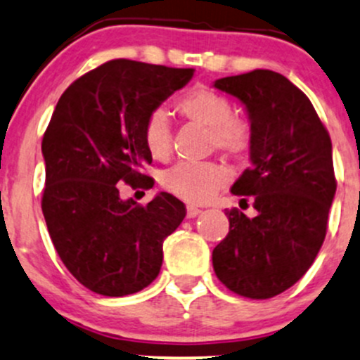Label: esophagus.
Wrapping results in <instances>:
<instances>
[{
    "label": "esophagus",
    "mask_w": 360,
    "mask_h": 360,
    "mask_svg": "<svg viewBox=\"0 0 360 360\" xmlns=\"http://www.w3.org/2000/svg\"><path fill=\"white\" fill-rule=\"evenodd\" d=\"M200 212H202V210L198 209V207H193V205H188V209H186V216L190 217V219H191V217H197Z\"/></svg>",
    "instance_id": "34e87169"
}]
</instances>
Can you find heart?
Returning a JSON list of instances; mask_svg holds the SVG:
<instances>
[{"instance_id": "obj_1", "label": "heart", "mask_w": 360, "mask_h": 360, "mask_svg": "<svg viewBox=\"0 0 360 360\" xmlns=\"http://www.w3.org/2000/svg\"><path fill=\"white\" fill-rule=\"evenodd\" d=\"M176 110L190 122L209 129L210 148L240 158L250 150L252 129L248 120L233 115L230 99L207 86H193L176 101ZM144 146L155 160H167L172 150V132L167 115L157 110L143 129ZM228 176L216 163H177L162 174V186L190 203H205L224 186Z\"/></svg>"}]
</instances>
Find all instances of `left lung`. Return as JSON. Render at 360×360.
I'll use <instances>...</instances> for the list:
<instances>
[{
    "instance_id": "left-lung-1",
    "label": "left lung",
    "mask_w": 360,
    "mask_h": 360,
    "mask_svg": "<svg viewBox=\"0 0 360 360\" xmlns=\"http://www.w3.org/2000/svg\"><path fill=\"white\" fill-rule=\"evenodd\" d=\"M245 106L250 167L231 186L257 214L226 210L230 231L212 250L230 291L268 300L296 284L317 257L336 193L333 146L310 99L285 76L256 69L214 82ZM244 209V207H242Z\"/></svg>"
}]
</instances>
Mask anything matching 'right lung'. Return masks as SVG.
Here are the masks:
<instances>
[{"label":"right lung","mask_w":360,"mask_h":360,"mask_svg":"<svg viewBox=\"0 0 360 360\" xmlns=\"http://www.w3.org/2000/svg\"><path fill=\"white\" fill-rule=\"evenodd\" d=\"M193 69L115 59L92 69L60 96L43 136L41 209L57 254L72 277L103 296H127L158 277L163 240L186 216L174 195L146 205L120 188H153L143 139L148 116Z\"/></svg>","instance_id":"right-lung-1"}]
</instances>
